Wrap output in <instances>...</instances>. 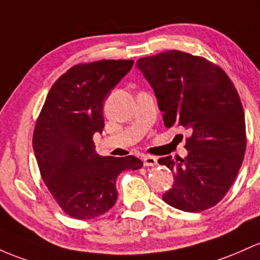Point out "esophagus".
I'll return each mask as SVG.
<instances>
[{
  "mask_svg": "<svg viewBox=\"0 0 260 260\" xmlns=\"http://www.w3.org/2000/svg\"><path fill=\"white\" fill-rule=\"evenodd\" d=\"M142 162H144V166L146 167H153V166H157V158L152 156H145L142 158Z\"/></svg>",
  "mask_w": 260,
  "mask_h": 260,
  "instance_id": "1",
  "label": "esophagus"
}]
</instances>
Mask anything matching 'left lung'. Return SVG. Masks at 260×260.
I'll use <instances>...</instances> for the list:
<instances>
[{
	"label": "left lung",
	"mask_w": 260,
	"mask_h": 260,
	"mask_svg": "<svg viewBox=\"0 0 260 260\" xmlns=\"http://www.w3.org/2000/svg\"><path fill=\"white\" fill-rule=\"evenodd\" d=\"M136 66L153 88L166 126L190 131L185 158L158 159L174 177L163 200L188 212L212 208L230 190L246 153L244 112L235 84L220 66L179 50L141 57Z\"/></svg>",
	"instance_id": "1"
}]
</instances>
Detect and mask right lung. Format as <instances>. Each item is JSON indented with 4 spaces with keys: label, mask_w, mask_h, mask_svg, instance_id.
Returning <instances> with one entry per match:
<instances>
[{
    "label": "right lung",
    "mask_w": 260,
    "mask_h": 260,
    "mask_svg": "<svg viewBox=\"0 0 260 260\" xmlns=\"http://www.w3.org/2000/svg\"><path fill=\"white\" fill-rule=\"evenodd\" d=\"M133 65L98 60L72 66L52 84L37 119L33 150L40 176L62 211L77 220L106 214L118 198L116 177L142 167L134 156H98L93 141L104 127V99Z\"/></svg>",
    "instance_id": "right-lung-1"
}]
</instances>
